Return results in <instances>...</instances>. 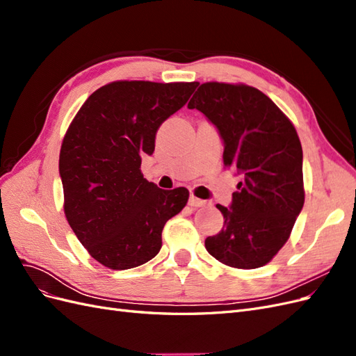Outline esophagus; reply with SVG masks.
<instances>
[{
    "instance_id": "34e87169",
    "label": "esophagus",
    "mask_w": 356,
    "mask_h": 356,
    "mask_svg": "<svg viewBox=\"0 0 356 356\" xmlns=\"http://www.w3.org/2000/svg\"><path fill=\"white\" fill-rule=\"evenodd\" d=\"M207 203L204 200H202V199H199V197H196V196H190V199H188V204L190 207H195V208H200V207H203V204Z\"/></svg>"
}]
</instances>
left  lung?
<instances>
[{
	"mask_svg": "<svg viewBox=\"0 0 356 356\" xmlns=\"http://www.w3.org/2000/svg\"><path fill=\"white\" fill-rule=\"evenodd\" d=\"M224 141L222 160L242 175L230 208L217 204L222 230L204 241L225 266L267 264L288 241L305 204L303 149L294 124L277 105L246 84H200L188 102Z\"/></svg>",
	"mask_w": 356,
	"mask_h": 356,
	"instance_id": "8db88e82",
	"label": "left lung"
}]
</instances>
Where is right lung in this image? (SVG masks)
Segmentation results:
<instances>
[{
	"instance_id": "1",
	"label": "right lung",
	"mask_w": 356,
	"mask_h": 356,
	"mask_svg": "<svg viewBox=\"0 0 356 356\" xmlns=\"http://www.w3.org/2000/svg\"><path fill=\"white\" fill-rule=\"evenodd\" d=\"M197 83L113 81L95 90L62 141L63 211L81 245L102 266L126 270L154 258L161 230L188 190H161L141 172L156 134L186 105Z\"/></svg>"
}]
</instances>
